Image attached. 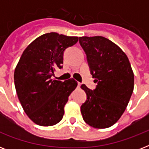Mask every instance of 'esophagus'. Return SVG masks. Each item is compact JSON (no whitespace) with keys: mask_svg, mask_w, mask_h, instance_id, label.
I'll list each match as a JSON object with an SVG mask.
<instances>
[{"mask_svg":"<svg viewBox=\"0 0 149 149\" xmlns=\"http://www.w3.org/2000/svg\"><path fill=\"white\" fill-rule=\"evenodd\" d=\"M80 86H81V84H80V83H78V87H80Z\"/></svg>","mask_w":149,"mask_h":149,"instance_id":"1","label":"esophagus"}]
</instances>
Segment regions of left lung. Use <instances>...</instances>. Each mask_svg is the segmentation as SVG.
Segmentation results:
<instances>
[{
	"label": "left lung",
	"mask_w": 149,
	"mask_h": 149,
	"mask_svg": "<svg viewBox=\"0 0 149 149\" xmlns=\"http://www.w3.org/2000/svg\"><path fill=\"white\" fill-rule=\"evenodd\" d=\"M95 83L94 90L81 88L86 100L80 111L84 121L95 128L114 125L127 107L134 90V73L127 56L113 42L102 36L79 37Z\"/></svg>",
	"instance_id": "left-lung-1"
}]
</instances>
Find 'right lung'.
Instances as JSON below:
<instances>
[{"mask_svg": "<svg viewBox=\"0 0 149 149\" xmlns=\"http://www.w3.org/2000/svg\"><path fill=\"white\" fill-rule=\"evenodd\" d=\"M78 42V37L44 34L23 52L15 68L14 79L24 112L36 125L52 126L62 119L70 93L77 86L72 79H52L56 68L62 69L63 53Z\"/></svg>", "mask_w": 149, "mask_h": 149, "instance_id": "add662e5", "label": "right lung"}]
</instances>
